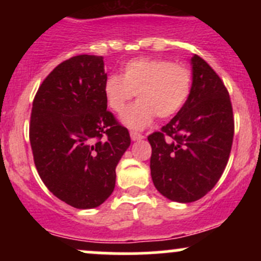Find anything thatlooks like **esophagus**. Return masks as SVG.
Listing matches in <instances>:
<instances>
[{
  "label": "esophagus",
  "instance_id": "1",
  "mask_svg": "<svg viewBox=\"0 0 261 261\" xmlns=\"http://www.w3.org/2000/svg\"><path fill=\"white\" fill-rule=\"evenodd\" d=\"M130 136H131V140L134 141H138V140H141V139H144V136L141 135V134L136 133V131H131Z\"/></svg>",
  "mask_w": 261,
  "mask_h": 261
}]
</instances>
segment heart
Masks as SVG:
<instances>
[{
    "mask_svg": "<svg viewBox=\"0 0 261 261\" xmlns=\"http://www.w3.org/2000/svg\"><path fill=\"white\" fill-rule=\"evenodd\" d=\"M193 73L187 65L162 58H139L123 65V74H110L105 82V97L112 111L121 114L128 102L139 101L123 115L133 128H144L155 116L169 118L188 101Z\"/></svg>",
    "mask_w": 261,
    "mask_h": 261,
    "instance_id": "obj_1",
    "label": "heart"
}]
</instances>
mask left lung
Listing matches in <instances>:
<instances>
[{
  "label": "left lung",
  "instance_id": "left-lung-1",
  "mask_svg": "<svg viewBox=\"0 0 261 261\" xmlns=\"http://www.w3.org/2000/svg\"><path fill=\"white\" fill-rule=\"evenodd\" d=\"M193 86L181 110L147 136L155 188L170 201L189 203L216 186L233 140L232 105L227 88L206 60L192 58Z\"/></svg>",
  "mask_w": 261,
  "mask_h": 261
}]
</instances>
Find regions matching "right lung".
<instances>
[{
	"label": "right lung",
	"mask_w": 261,
	"mask_h": 261,
	"mask_svg": "<svg viewBox=\"0 0 261 261\" xmlns=\"http://www.w3.org/2000/svg\"><path fill=\"white\" fill-rule=\"evenodd\" d=\"M103 57L82 54L49 73L35 94L31 150L46 188L74 208L98 207L114 192L127 128L107 111Z\"/></svg>",
	"instance_id": "1"
}]
</instances>
